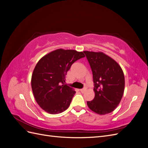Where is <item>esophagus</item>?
Wrapping results in <instances>:
<instances>
[{"label": "esophagus", "instance_id": "34e87169", "mask_svg": "<svg viewBox=\"0 0 148 148\" xmlns=\"http://www.w3.org/2000/svg\"><path fill=\"white\" fill-rule=\"evenodd\" d=\"M79 91H81L82 92H84L85 91H86V89L85 88H83V89H79Z\"/></svg>", "mask_w": 148, "mask_h": 148}]
</instances>
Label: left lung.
Instances as JSON below:
<instances>
[{"label": "left lung", "instance_id": "8db88e82", "mask_svg": "<svg viewBox=\"0 0 148 148\" xmlns=\"http://www.w3.org/2000/svg\"><path fill=\"white\" fill-rule=\"evenodd\" d=\"M83 52L92 70L95 92L93 100L87 101L88 106L98 114L110 113L118 106L123 95L125 78L122 69L104 53Z\"/></svg>", "mask_w": 148, "mask_h": 148}]
</instances>
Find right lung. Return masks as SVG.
I'll list each match as a JSON object with an SVG mask.
<instances>
[{"mask_svg":"<svg viewBox=\"0 0 148 148\" xmlns=\"http://www.w3.org/2000/svg\"><path fill=\"white\" fill-rule=\"evenodd\" d=\"M84 56L82 52L60 49L39 60L31 77V88L44 110L56 114L68 109L76 92L65 84V75L71 65Z\"/></svg>","mask_w":148,"mask_h":148,"instance_id":"right-lung-1","label":"right lung"}]
</instances>
